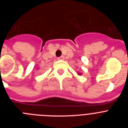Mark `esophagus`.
<instances>
[{
  "mask_svg": "<svg viewBox=\"0 0 128 128\" xmlns=\"http://www.w3.org/2000/svg\"><path fill=\"white\" fill-rule=\"evenodd\" d=\"M58 60H65V57L63 56H60V57H59L58 58Z\"/></svg>",
  "mask_w": 128,
  "mask_h": 128,
  "instance_id": "1",
  "label": "esophagus"
}]
</instances>
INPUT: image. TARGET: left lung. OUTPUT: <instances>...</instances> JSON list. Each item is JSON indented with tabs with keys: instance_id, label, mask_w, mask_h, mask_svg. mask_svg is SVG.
<instances>
[{
	"instance_id": "1",
	"label": "left lung",
	"mask_w": 128,
	"mask_h": 128,
	"mask_svg": "<svg viewBox=\"0 0 128 128\" xmlns=\"http://www.w3.org/2000/svg\"><path fill=\"white\" fill-rule=\"evenodd\" d=\"M78 74L79 76H81V75H82V73H81V72H79V73H78Z\"/></svg>"
}]
</instances>
